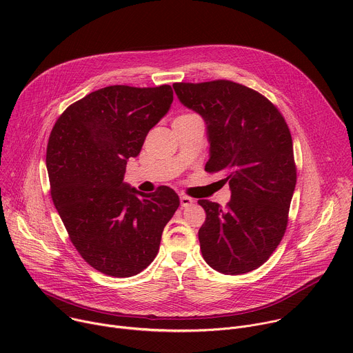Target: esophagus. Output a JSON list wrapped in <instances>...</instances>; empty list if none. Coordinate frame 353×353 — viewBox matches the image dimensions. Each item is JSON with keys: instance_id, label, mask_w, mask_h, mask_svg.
<instances>
[{"instance_id": "esophagus-1", "label": "esophagus", "mask_w": 353, "mask_h": 353, "mask_svg": "<svg viewBox=\"0 0 353 353\" xmlns=\"http://www.w3.org/2000/svg\"><path fill=\"white\" fill-rule=\"evenodd\" d=\"M180 204H181V207H183V208H185V207H188V205L194 204V199H192L191 196L181 195V196H180Z\"/></svg>"}]
</instances>
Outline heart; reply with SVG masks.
<instances>
[{"label": "heart", "mask_w": 353, "mask_h": 353, "mask_svg": "<svg viewBox=\"0 0 353 353\" xmlns=\"http://www.w3.org/2000/svg\"><path fill=\"white\" fill-rule=\"evenodd\" d=\"M194 119H199L196 114L194 113H184V114H180L179 117H176L174 123H179V121H188V120H194Z\"/></svg>", "instance_id": "obj_1"}]
</instances>
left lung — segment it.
Listing matches in <instances>:
<instances>
[{
    "instance_id": "left-lung-1",
    "label": "left lung",
    "mask_w": 353,
    "mask_h": 353,
    "mask_svg": "<svg viewBox=\"0 0 353 353\" xmlns=\"http://www.w3.org/2000/svg\"><path fill=\"white\" fill-rule=\"evenodd\" d=\"M180 102L207 123L208 173H222L226 208L199 199L207 218L198 230L210 267L239 275L261 267L281 243L296 185L289 127L274 103L241 83L216 79L173 83Z\"/></svg>"
}]
</instances>
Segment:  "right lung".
I'll return each instance as SVG.
<instances>
[{
	"instance_id": "right-lung-1",
	"label": "right lung",
	"mask_w": 353,
	"mask_h": 353,
	"mask_svg": "<svg viewBox=\"0 0 353 353\" xmlns=\"http://www.w3.org/2000/svg\"><path fill=\"white\" fill-rule=\"evenodd\" d=\"M172 102L170 85L106 86L68 106L50 134L54 207L81 257L109 276L128 278L152 263L180 205L170 187L143 194L123 183L127 161Z\"/></svg>"
}]
</instances>
